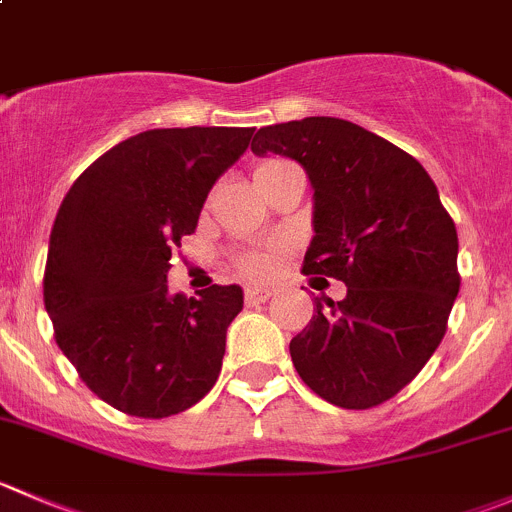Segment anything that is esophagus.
Returning <instances> with one entry per match:
<instances>
[{
  "instance_id": "34e87169",
  "label": "esophagus",
  "mask_w": 512,
  "mask_h": 512,
  "mask_svg": "<svg viewBox=\"0 0 512 512\" xmlns=\"http://www.w3.org/2000/svg\"><path fill=\"white\" fill-rule=\"evenodd\" d=\"M270 297H272V290H267V287H247L245 290L247 305H262V302H267Z\"/></svg>"
}]
</instances>
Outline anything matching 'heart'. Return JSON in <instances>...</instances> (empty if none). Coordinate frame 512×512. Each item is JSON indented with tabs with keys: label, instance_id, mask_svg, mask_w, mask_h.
Masks as SVG:
<instances>
[{
	"label": "heart",
	"instance_id": "1",
	"mask_svg": "<svg viewBox=\"0 0 512 512\" xmlns=\"http://www.w3.org/2000/svg\"><path fill=\"white\" fill-rule=\"evenodd\" d=\"M282 165H285V162H282V160L265 162V165L257 167L255 180L260 182L262 177H267L272 170H277V167H282ZM270 267H272V260L267 255H247V257H242V260H240V270L245 272V275H250V277L267 275V270H270Z\"/></svg>",
	"mask_w": 512,
	"mask_h": 512
}]
</instances>
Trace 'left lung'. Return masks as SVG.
Here are the masks:
<instances>
[{"label":"left lung","instance_id":"1","mask_svg":"<svg viewBox=\"0 0 512 512\" xmlns=\"http://www.w3.org/2000/svg\"><path fill=\"white\" fill-rule=\"evenodd\" d=\"M252 152L300 162L315 230L302 272L347 287L292 337L297 375L337 408L385 403L438 350L460 290L458 232L438 187L408 152L337 117L262 127Z\"/></svg>","mask_w":512,"mask_h":512}]
</instances>
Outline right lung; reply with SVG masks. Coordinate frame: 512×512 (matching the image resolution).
Returning <instances> with one entry per match:
<instances>
[{"instance_id": "right-lung-1", "label": "right lung", "mask_w": 512, "mask_h": 512, "mask_svg": "<svg viewBox=\"0 0 512 512\" xmlns=\"http://www.w3.org/2000/svg\"><path fill=\"white\" fill-rule=\"evenodd\" d=\"M255 127L147 130L94 160L49 235L44 307L59 350L97 398L135 418L200 403L220 375L240 285L167 290L172 250Z\"/></svg>"}]
</instances>
